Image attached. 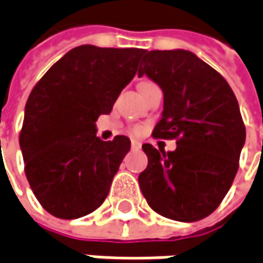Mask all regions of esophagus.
<instances>
[{
	"label": "esophagus",
	"instance_id": "1",
	"mask_svg": "<svg viewBox=\"0 0 263 263\" xmlns=\"http://www.w3.org/2000/svg\"><path fill=\"white\" fill-rule=\"evenodd\" d=\"M141 147H142V144L139 141H132V148L133 149H141Z\"/></svg>",
	"mask_w": 263,
	"mask_h": 263
}]
</instances>
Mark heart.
<instances>
[{
  "label": "heart",
  "instance_id": "b5f03b06",
  "mask_svg": "<svg viewBox=\"0 0 263 263\" xmlns=\"http://www.w3.org/2000/svg\"><path fill=\"white\" fill-rule=\"evenodd\" d=\"M136 132H138V130H136Z\"/></svg>",
  "mask_w": 263,
  "mask_h": 263
}]
</instances>
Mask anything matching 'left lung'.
Here are the masks:
<instances>
[{
    "label": "left lung",
    "mask_w": 263,
    "mask_h": 263,
    "mask_svg": "<svg viewBox=\"0 0 263 263\" xmlns=\"http://www.w3.org/2000/svg\"><path fill=\"white\" fill-rule=\"evenodd\" d=\"M139 77L163 92V112L153 135L177 139L176 151L149 144L141 191L159 215L192 222L219 206L238 173L246 125L238 100L221 74L186 49L145 51Z\"/></svg>",
    "instance_id": "obj_1"
}]
</instances>
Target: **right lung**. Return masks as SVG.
Listing matches in <instances>:
<instances>
[{
    "label": "right lung",
    "mask_w": 263,
    "mask_h": 263,
    "mask_svg": "<svg viewBox=\"0 0 263 263\" xmlns=\"http://www.w3.org/2000/svg\"><path fill=\"white\" fill-rule=\"evenodd\" d=\"M145 49L80 45L57 60L33 87L19 147L30 187L44 209L76 219L106 200L124 156L127 136L101 141L97 119L112 112L133 80Z\"/></svg>",
    "instance_id": "obj_1"
}]
</instances>
